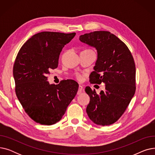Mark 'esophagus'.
Here are the masks:
<instances>
[{
	"label": "esophagus",
	"instance_id": "34e87169",
	"mask_svg": "<svg viewBox=\"0 0 155 155\" xmlns=\"http://www.w3.org/2000/svg\"><path fill=\"white\" fill-rule=\"evenodd\" d=\"M82 91H83V87L82 85H79L78 90V92H77V94L80 95L81 93H82Z\"/></svg>",
	"mask_w": 155,
	"mask_h": 155
}]
</instances>
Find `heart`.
Wrapping results in <instances>:
<instances>
[{"label": "heart", "mask_w": 155, "mask_h": 155, "mask_svg": "<svg viewBox=\"0 0 155 155\" xmlns=\"http://www.w3.org/2000/svg\"><path fill=\"white\" fill-rule=\"evenodd\" d=\"M76 78L78 80L80 81V80H82L83 79V75L82 74H80V73H77Z\"/></svg>", "instance_id": "heart-1"}]
</instances>
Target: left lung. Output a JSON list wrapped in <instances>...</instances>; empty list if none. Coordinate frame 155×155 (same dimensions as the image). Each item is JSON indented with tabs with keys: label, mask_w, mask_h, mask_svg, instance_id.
Returning a JSON list of instances; mask_svg holds the SVG:
<instances>
[{
	"label": "left lung",
	"mask_w": 155,
	"mask_h": 155,
	"mask_svg": "<svg viewBox=\"0 0 155 155\" xmlns=\"http://www.w3.org/2000/svg\"><path fill=\"white\" fill-rule=\"evenodd\" d=\"M81 42L95 48L97 60L90 75L92 84H105L100 94L86 87L90 97L86 112L94 123L112 124L121 117L136 91V67L127 46L109 31H98L81 35Z\"/></svg>",
	"instance_id": "left-lung-1"
}]
</instances>
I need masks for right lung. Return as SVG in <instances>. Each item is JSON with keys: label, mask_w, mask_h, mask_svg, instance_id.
<instances>
[{"label": "right lung", "mask_w": 155, "mask_h": 155, "mask_svg": "<svg viewBox=\"0 0 155 155\" xmlns=\"http://www.w3.org/2000/svg\"><path fill=\"white\" fill-rule=\"evenodd\" d=\"M76 33L45 31L23 45L13 67L15 94L27 114L36 123L52 125L60 121L75 97L78 84L62 80L50 84L47 75L58 67L59 56Z\"/></svg>", "instance_id": "obj_1"}]
</instances>
